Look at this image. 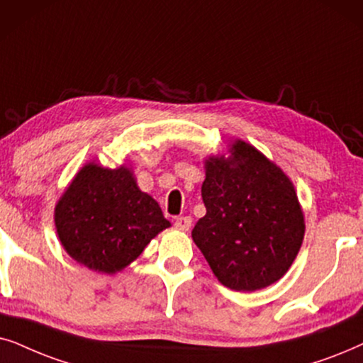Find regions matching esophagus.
I'll return each instance as SVG.
<instances>
[{"mask_svg": "<svg viewBox=\"0 0 363 363\" xmlns=\"http://www.w3.org/2000/svg\"><path fill=\"white\" fill-rule=\"evenodd\" d=\"M191 224H192V219L189 216H179L176 217V222H174V225H176L179 230H189Z\"/></svg>", "mask_w": 363, "mask_h": 363, "instance_id": "1", "label": "esophagus"}]
</instances>
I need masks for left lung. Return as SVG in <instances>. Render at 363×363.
Listing matches in <instances>:
<instances>
[{"instance_id": "left-lung-1", "label": "left lung", "mask_w": 363, "mask_h": 363, "mask_svg": "<svg viewBox=\"0 0 363 363\" xmlns=\"http://www.w3.org/2000/svg\"><path fill=\"white\" fill-rule=\"evenodd\" d=\"M230 154L206 161V216L192 239L222 286L252 292L287 272L306 225L286 174L242 141L232 144Z\"/></svg>"}]
</instances>
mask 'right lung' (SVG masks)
<instances>
[{"instance_id": "1", "label": "right lung", "mask_w": 363, "mask_h": 363, "mask_svg": "<svg viewBox=\"0 0 363 363\" xmlns=\"http://www.w3.org/2000/svg\"><path fill=\"white\" fill-rule=\"evenodd\" d=\"M61 244L72 259L113 274L139 257L154 235L171 225L131 171L88 164L77 172L55 212Z\"/></svg>"}]
</instances>
